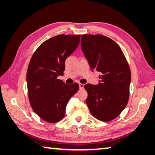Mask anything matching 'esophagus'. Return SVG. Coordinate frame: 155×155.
<instances>
[{
    "instance_id": "34e87169",
    "label": "esophagus",
    "mask_w": 155,
    "mask_h": 155,
    "mask_svg": "<svg viewBox=\"0 0 155 155\" xmlns=\"http://www.w3.org/2000/svg\"><path fill=\"white\" fill-rule=\"evenodd\" d=\"M79 87L81 89H83V88H84V84H82V83H79Z\"/></svg>"
}]
</instances>
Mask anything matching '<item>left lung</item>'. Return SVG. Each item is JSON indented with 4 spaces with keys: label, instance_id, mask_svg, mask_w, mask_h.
<instances>
[{
    "label": "left lung",
    "instance_id": "left-lung-1",
    "mask_svg": "<svg viewBox=\"0 0 155 155\" xmlns=\"http://www.w3.org/2000/svg\"><path fill=\"white\" fill-rule=\"evenodd\" d=\"M81 48L93 70L100 72L98 85L85 84L86 103L98 120L114 119L126 107L129 98L130 69L120 47L102 35H83Z\"/></svg>",
    "mask_w": 155,
    "mask_h": 155
}]
</instances>
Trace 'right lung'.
<instances>
[{
  "instance_id": "right-lung-1",
  "label": "right lung",
  "mask_w": 155,
  "mask_h": 155,
  "mask_svg": "<svg viewBox=\"0 0 155 155\" xmlns=\"http://www.w3.org/2000/svg\"><path fill=\"white\" fill-rule=\"evenodd\" d=\"M81 35H60L39 46L29 62L27 82L32 110L42 120L54 123L64 118L69 99L79 85L67 84L59 75L65 70V60L77 48Z\"/></svg>"
}]
</instances>
